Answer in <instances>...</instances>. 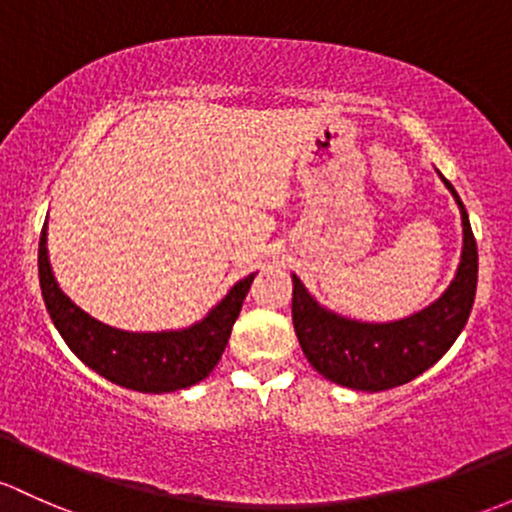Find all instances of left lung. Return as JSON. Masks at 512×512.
Listing matches in <instances>:
<instances>
[{"label":"left lung","mask_w":512,"mask_h":512,"mask_svg":"<svg viewBox=\"0 0 512 512\" xmlns=\"http://www.w3.org/2000/svg\"><path fill=\"white\" fill-rule=\"evenodd\" d=\"M441 176V174H439ZM456 198L464 225V250L449 289L427 309L387 324H368L324 309L292 274V321L306 360L331 383L351 390L380 392L405 385L432 368L469 321L478 282V250L464 203Z\"/></svg>","instance_id":"1"}]
</instances>
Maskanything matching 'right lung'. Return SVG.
Segmentation results:
<instances>
[{"mask_svg": "<svg viewBox=\"0 0 512 512\" xmlns=\"http://www.w3.org/2000/svg\"><path fill=\"white\" fill-rule=\"evenodd\" d=\"M255 274L240 279L198 324L181 331L132 333L85 314L58 287L48 262L46 223L39 242V282L53 326L88 368L137 392H174L201 383L218 365Z\"/></svg>", "mask_w": 512, "mask_h": 512, "instance_id": "1", "label": "right lung"}]
</instances>
